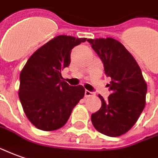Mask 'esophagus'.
<instances>
[{
  "label": "esophagus",
  "mask_w": 158,
  "mask_h": 158,
  "mask_svg": "<svg viewBox=\"0 0 158 158\" xmlns=\"http://www.w3.org/2000/svg\"><path fill=\"white\" fill-rule=\"evenodd\" d=\"M94 94H95L94 92H92V91H90V90H85V98H88V97H91V96H93Z\"/></svg>",
  "instance_id": "34e87169"
}]
</instances>
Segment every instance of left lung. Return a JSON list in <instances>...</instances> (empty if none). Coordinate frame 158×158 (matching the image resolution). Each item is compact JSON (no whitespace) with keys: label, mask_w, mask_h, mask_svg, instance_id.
<instances>
[{"label":"left lung","mask_w":158,"mask_h":158,"mask_svg":"<svg viewBox=\"0 0 158 158\" xmlns=\"http://www.w3.org/2000/svg\"><path fill=\"white\" fill-rule=\"evenodd\" d=\"M88 42L111 78L108 85L111 94L107 100L98 95L102 106L91 114V122L102 134L121 136L133 127L144 110L147 85L135 59L120 42L111 37Z\"/></svg>","instance_id":"obj_1"}]
</instances>
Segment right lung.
Wrapping results in <instances>:
<instances>
[{
  "mask_svg": "<svg viewBox=\"0 0 158 158\" xmlns=\"http://www.w3.org/2000/svg\"><path fill=\"white\" fill-rule=\"evenodd\" d=\"M85 41L66 35L55 37L30 57L20 73L19 100L27 118L37 128H60L84 98L85 88L69 85L61 79L60 71L71 62L72 49Z\"/></svg>",
  "mask_w": 158,
  "mask_h": 158,
  "instance_id": "right-lung-1",
  "label": "right lung"
}]
</instances>
